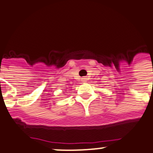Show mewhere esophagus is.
<instances>
[{"mask_svg":"<svg viewBox=\"0 0 153 153\" xmlns=\"http://www.w3.org/2000/svg\"><path fill=\"white\" fill-rule=\"evenodd\" d=\"M86 80H87V79H86V78H82V81L83 82H86Z\"/></svg>","mask_w":153,"mask_h":153,"instance_id":"34e87169","label":"esophagus"}]
</instances>
